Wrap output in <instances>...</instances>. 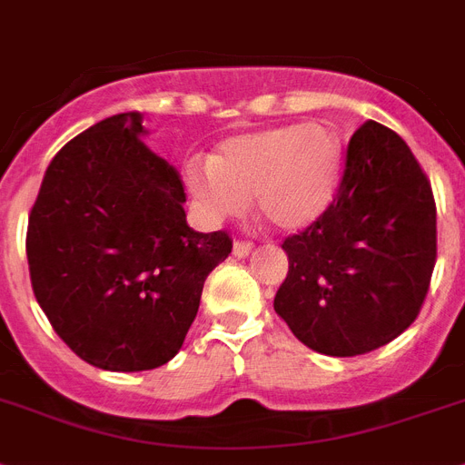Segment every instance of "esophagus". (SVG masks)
Listing matches in <instances>:
<instances>
[{
	"label": "esophagus",
	"instance_id": "obj_1",
	"mask_svg": "<svg viewBox=\"0 0 465 465\" xmlns=\"http://www.w3.org/2000/svg\"><path fill=\"white\" fill-rule=\"evenodd\" d=\"M251 251H252L251 241H236V243H233V255L236 257H248L251 255Z\"/></svg>",
	"mask_w": 465,
	"mask_h": 465
}]
</instances>
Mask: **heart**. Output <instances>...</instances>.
<instances>
[{"label":"heart","mask_w":465,"mask_h":465,"mask_svg":"<svg viewBox=\"0 0 465 465\" xmlns=\"http://www.w3.org/2000/svg\"><path fill=\"white\" fill-rule=\"evenodd\" d=\"M341 170L338 132L329 123H305L229 136L210 160H189L184 179L210 224L243 214L252 196L269 224L300 232L331 205Z\"/></svg>","instance_id":"b5f03b06"}]
</instances>
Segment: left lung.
I'll return each mask as SVG.
<instances>
[{
  "mask_svg": "<svg viewBox=\"0 0 465 465\" xmlns=\"http://www.w3.org/2000/svg\"><path fill=\"white\" fill-rule=\"evenodd\" d=\"M281 248L288 276L274 310L310 350L354 357L404 333L438 257L430 182L404 139L373 120L361 124L333 203Z\"/></svg>",
  "mask_w": 465,
  "mask_h": 465,
  "instance_id": "obj_1",
  "label": "left lung"
}]
</instances>
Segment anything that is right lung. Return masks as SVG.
Returning <instances> with one entry per match:
<instances>
[{
  "instance_id": "1",
  "label": "right lung",
  "mask_w": 465,
  "mask_h": 465,
  "mask_svg": "<svg viewBox=\"0 0 465 465\" xmlns=\"http://www.w3.org/2000/svg\"><path fill=\"white\" fill-rule=\"evenodd\" d=\"M142 113L70 139L27 220L35 298L58 338L104 371H148L182 350L226 232L186 224L184 184L143 143Z\"/></svg>"
}]
</instances>
